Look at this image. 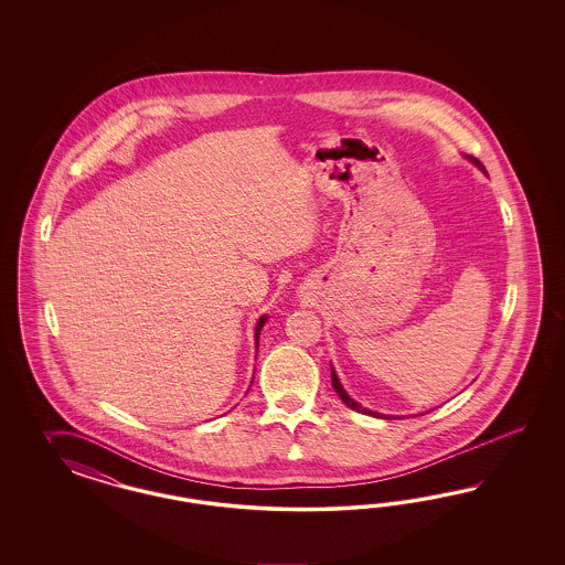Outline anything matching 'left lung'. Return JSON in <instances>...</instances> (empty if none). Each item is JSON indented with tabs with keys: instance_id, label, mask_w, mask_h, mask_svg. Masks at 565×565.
Returning <instances> with one entry per match:
<instances>
[{
	"instance_id": "8db88e82",
	"label": "left lung",
	"mask_w": 565,
	"mask_h": 565,
	"mask_svg": "<svg viewBox=\"0 0 565 565\" xmlns=\"http://www.w3.org/2000/svg\"><path fill=\"white\" fill-rule=\"evenodd\" d=\"M477 168H479L482 173H487V170L482 168V163H480L479 159H475V157H468ZM331 383H333V390L338 392V395L342 397L343 404L348 406V408H352V411L362 412V414H371V416H376V418H394V416H387V414H379V412L373 411H366V408H362L360 406L359 402H354L350 395H348V392L343 390L342 383H340V379H338V375H335V369L331 366Z\"/></svg>"
}]
</instances>
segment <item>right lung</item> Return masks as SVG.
<instances>
[{
    "label": "right lung",
    "mask_w": 565,
    "mask_h": 565,
    "mask_svg": "<svg viewBox=\"0 0 565 565\" xmlns=\"http://www.w3.org/2000/svg\"><path fill=\"white\" fill-rule=\"evenodd\" d=\"M267 323V315H263L260 319L257 321V329H255V342H257V350H258V335H260V329H263V326Z\"/></svg>",
    "instance_id": "1"
}]
</instances>
